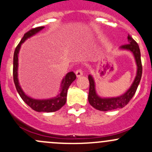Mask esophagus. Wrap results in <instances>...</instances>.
<instances>
[{"instance_id": "34e87169", "label": "esophagus", "mask_w": 152, "mask_h": 152, "mask_svg": "<svg viewBox=\"0 0 152 152\" xmlns=\"http://www.w3.org/2000/svg\"><path fill=\"white\" fill-rule=\"evenodd\" d=\"M76 77L77 78H79L80 76H81L83 75V72L81 71V69H79L77 70V71H76Z\"/></svg>"}]
</instances>
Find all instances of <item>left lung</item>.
I'll return each mask as SVG.
<instances>
[{"instance_id":"8db88e82","label":"left lung","mask_w":152,"mask_h":152,"mask_svg":"<svg viewBox=\"0 0 152 152\" xmlns=\"http://www.w3.org/2000/svg\"><path fill=\"white\" fill-rule=\"evenodd\" d=\"M128 44L125 45L121 46L119 47L120 50L129 51L135 58V63L137 65L136 76L133 82L131 84L130 88L127 89L124 94L118 97H102L97 95L95 89V82L93 76L89 74L88 79L89 81V90L88 95V100L89 104L92 105L95 109L102 111H108L111 110L122 108L125 106L130 100L135 95L137 88L139 84L140 79L142 76V64L140 60V52L138 44L135 41V40L130 37L129 35Z\"/></svg>"}]
</instances>
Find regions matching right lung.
Masks as SVG:
<instances>
[{"mask_svg": "<svg viewBox=\"0 0 152 152\" xmlns=\"http://www.w3.org/2000/svg\"><path fill=\"white\" fill-rule=\"evenodd\" d=\"M44 27H38V28H33L27 32L24 35L23 38L19 43L17 47H16L15 51L14 54V63H13V76H14V81L15 84L16 89L18 92L19 95L21 97V98L24 100L27 105H29L32 109L38 112H55L56 111H58L59 109L62 108L66 103L67 100V92H68V87L71 84L73 81H75L76 76V74L73 71L68 72L63 79L60 84V92L56 97H52L49 99H34L32 98L24 92L22 90L21 86L20 85L18 79V56L20 52V48L22 44L26 41L28 38L32 36H35L36 33H39L41 30H43Z\"/></svg>", "mask_w": 152, "mask_h": 152, "instance_id": "add662e5", "label": "right lung"}]
</instances>
